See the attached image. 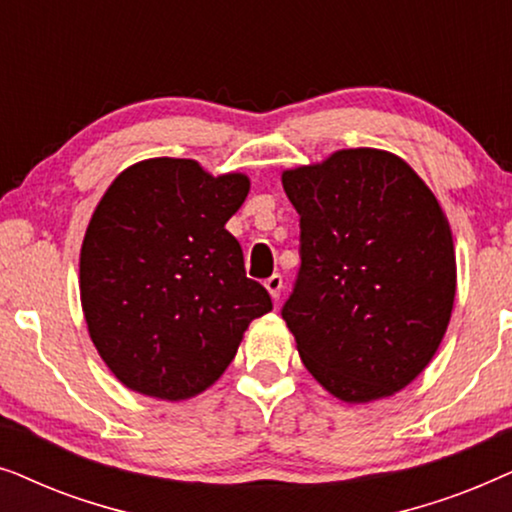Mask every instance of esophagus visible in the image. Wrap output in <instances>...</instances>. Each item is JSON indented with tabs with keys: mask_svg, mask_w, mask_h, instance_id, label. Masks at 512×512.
Listing matches in <instances>:
<instances>
[{
	"mask_svg": "<svg viewBox=\"0 0 512 512\" xmlns=\"http://www.w3.org/2000/svg\"><path fill=\"white\" fill-rule=\"evenodd\" d=\"M282 286H284L282 275H272V277L265 279V289H268L272 300H279V293H282Z\"/></svg>",
	"mask_w": 512,
	"mask_h": 512,
	"instance_id": "1",
	"label": "esophagus"
}]
</instances>
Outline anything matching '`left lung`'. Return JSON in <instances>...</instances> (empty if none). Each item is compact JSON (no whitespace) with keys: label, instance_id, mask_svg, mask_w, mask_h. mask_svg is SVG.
<instances>
[{"label":"left lung","instance_id":"obj_1","mask_svg":"<svg viewBox=\"0 0 512 512\" xmlns=\"http://www.w3.org/2000/svg\"><path fill=\"white\" fill-rule=\"evenodd\" d=\"M300 214V272L282 317L314 380L345 403L408 387L452 317L447 216L419 174L382 149H340L282 172Z\"/></svg>","mask_w":512,"mask_h":512}]
</instances>
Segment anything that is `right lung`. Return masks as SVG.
Instances as JSON below:
<instances>
[{
	"label": "right lung",
	"mask_w": 512,
	"mask_h": 512,
	"mask_svg": "<svg viewBox=\"0 0 512 512\" xmlns=\"http://www.w3.org/2000/svg\"><path fill=\"white\" fill-rule=\"evenodd\" d=\"M249 186L242 172L214 177L198 160L149 158L97 202L81 244V307L123 387L172 403L202 394L251 321L272 310L226 230Z\"/></svg>",
	"instance_id": "add662e5"
}]
</instances>
